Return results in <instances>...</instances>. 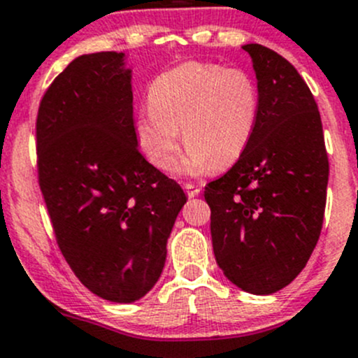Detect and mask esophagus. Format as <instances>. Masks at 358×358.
Listing matches in <instances>:
<instances>
[{"mask_svg":"<svg viewBox=\"0 0 358 358\" xmlns=\"http://www.w3.org/2000/svg\"><path fill=\"white\" fill-rule=\"evenodd\" d=\"M184 189H186V193H187V196L189 198H194V196H198V194H200V187L198 186H194V184H184Z\"/></svg>","mask_w":358,"mask_h":358,"instance_id":"34e87169","label":"esophagus"}]
</instances>
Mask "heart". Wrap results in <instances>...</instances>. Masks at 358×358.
Segmentation results:
<instances>
[{"label":"heart","instance_id":"1","mask_svg":"<svg viewBox=\"0 0 358 358\" xmlns=\"http://www.w3.org/2000/svg\"><path fill=\"white\" fill-rule=\"evenodd\" d=\"M259 108V87L245 70L187 62L150 84L148 110L136 119V138L160 171L174 167L179 129L187 150L180 164L184 174L226 169L248 146Z\"/></svg>","mask_w":358,"mask_h":358}]
</instances>
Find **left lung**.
<instances>
[{"instance_id":"8db88e82","label":"left lung","mask_w":358,"mask_h":358,"mask_svg":"<svg viewBox=\"0 0 358 358\" xmlns=\"http://www.w3.org/2000/svg\"><path fill=\"white\" fill-rule=\"evenodd\" d=\"M257 73L259 120L236 164L205 186L213 255L253 294L288 286L322 229L329 160L314 94L286 58L245 44Z\"/></svg>"}]
</instances>
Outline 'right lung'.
Segmentation results:
<instances>
[{
  "instance_id": "1",
  "label": "right lung",
  "mask_w": 358,
  "mask_h": 358,
  "mask_svg": "<svg viewBox=\"0 0 358 358\" xmlns=\"http://www.w3.org/2000/svg\"><path fill=\"white\" fill-rule=\"evenodd\" d=\"M36 141L39 187L73 274L108 301L145 296L187 198L138 150L124 53L70 62L39 103Z\"/></svg>"
}]
</instances>
